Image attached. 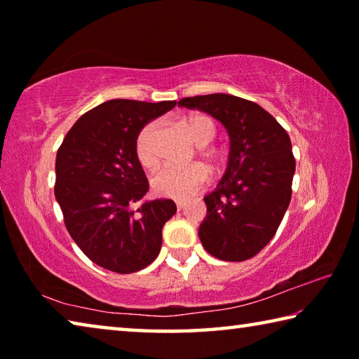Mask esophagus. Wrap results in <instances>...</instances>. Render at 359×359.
I'll list each match as a JSON object with an SVG mask.
<instances>
[{
    "label": "esophagus",
    "mask_w": 359,
    "mask_h": 359,
    "mask_svg": "<svg viewBox=\"0 0 359 359\" xmlns=\"http://www.w3.org/2000/svg\"><path fill=\"white\" fill-rule=\"evenodd\" d=\"M187 208H188L187 203H179V204H177V209H179V210H185Z\"/></svg>",
    "instance_id": "34e87169"
}]
</instances>
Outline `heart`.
<instances>
[{
	"mask_svg": "<svg viewBox=\"0 0 359 359\" xmlns=\"http://www.w3.org/2000/svg\"><path fill=\"white\" fill-rule=\"evenodd\" d=\"M188 135L199 147H205L215 139L217 128L214 120L204 114H191L184 120ZM156 131L155 121L144 125L136 137V156L145 169H155L158 166V154L155 150L154 137ZM210 174L203 165L191 166H168L161 169L154 179L151 187L161 196L187 201L198 194L208 185Z\"/></svg>",
	"mask_w": 359,
	"mask_h": 359,
	"instance_id": "1",
	"label": "heart"
}]
</instances>
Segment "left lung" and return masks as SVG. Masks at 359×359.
Listing matches in <instances>:
<instances>
[{
  "label": "left lung",
  "instance_id": "obj_1",
  "mask_svg": "<svg viewBox=\"0 0 359 359\" xmlns=\"http://www.w3.org/2000/svg\"><path fill=\"white\" fill-rule=\"evenodd\" d=\"M179 106L212 115L229 136L226 171L204 196L203 247L223 261L252 258L274 238L291 201L296 161L288 133L257 102L239 96H193Z\"/></svg>",
  "mask_w": 359,
  "mask_h": 359
}]
</instances>
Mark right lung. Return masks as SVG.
Masks as SVG:
<instances>
[{"mask_svg": "<svg viewBox=\"0 0 359 359\" xmlns=\"http://www.w3.org/2000/svg\"><path fill=\"white\" fill-rule=\"evenodd\" d=\"M177 104L111 100L83 114L57 151L55 198L71 238L104 269L131 274L154 261L172 199L144 201L149 182L136 156L144 125ZM141 201L137 210L134 204Z\"/></svg>", "mask_w": 359, "mask_h": 359, "instance_id": "add662e5", "label": "right lung"}]
</instances>
